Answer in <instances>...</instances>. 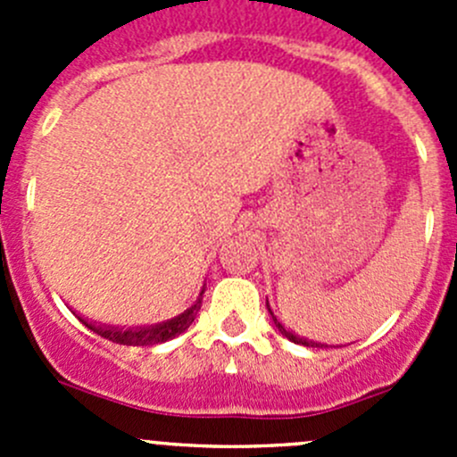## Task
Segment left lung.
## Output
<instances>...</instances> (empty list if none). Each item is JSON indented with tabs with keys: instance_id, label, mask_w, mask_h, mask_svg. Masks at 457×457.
<instances>
[{
	"instance_id": "8db88e82",
	"label": "left lung",
	"mask_w": 457,
	"mask_h": 457,
	"mask_svg": "<svg viewBox=\"0 0 457 457\" xmlns=\"http://www.w3.org/2000/svg\"><path fill=\"white\" fill-rule=\"evenodd\" d=\"M267 310H270V303H267ZM270 314H271V318H274V325L278 327V331L280 334L285 336V338L287 340H292V343H296V345H305V347H320V345H316V343H312V340H307V338H301V336H296L294 334V331H289V329H285L283 325H280L278 320H276V316H274V312L270 310Z\"/></svg>"
}]
</instances>
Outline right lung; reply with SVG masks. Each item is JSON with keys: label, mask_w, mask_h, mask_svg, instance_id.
<instances>
[{"label": "right lung", "mask_w": 457, "mask_h": 457, "mask_svg": "<svg viewBox=\"0 0 457 457\" xmlns=\"http://www.w3.org/2000/svg\"><path fill=\"white\" fill-rule=\"evenodd\" d=\"M203 292H205V287L196 294V298L190 303V305H187V310H183L181 314L170 318V320L159 322V325H145V327H132V329H121V327H96L87 320H81V322H84L87 329H92L95 334H99L101 338L112 340V343L132 345V347H143V345H159V343H165V340L174 338V336L183 334V331H186L187 327L195 322V318L201 310Z\"/></svg>", "instance_id": "1"}]
</instances>
